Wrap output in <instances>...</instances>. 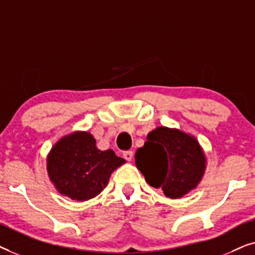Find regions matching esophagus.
Returning a JSON list of instances; mask_svg holds the SVG:
<instances>
[{"mask_svg":"<svg viewBox=\"0 0 255 255\" xmlns=\"http://www.w3.org/2000/svg\"><path fill=\"white\" fill-rule=\"evenodd\" d=\"M123 156H124L125 160H128V161H131L132 158H133V152H132V151L124 152L123 153Z\"/></svg>","mask_w":255,"mask_h":255,"instance_id":"1","label":"esophagus"}]
</instances>
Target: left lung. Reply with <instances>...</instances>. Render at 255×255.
<instances>
[{
  "mask_svg": "<svg viewBox=\"0 0 255 255\" xmlns=\"http://www.w3.org/2000/svg\"><path fill=\"white\" fill-rule=\"evenodd\" d=\"M135 152V166L146 182L161 188L166 197H183L203 179L207 155L193 134L175 128L158 127Z\"/></svg>",
  "mask_w": 255,
  "mask_h": 255,
  "instance_id": "8db88e82",
  "label": "left lung"
}]
</instances>
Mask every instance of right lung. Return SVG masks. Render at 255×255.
Segmentation results:
<instances>
[{
	"mask_svg": "<svg viewBox=\"0 0 255 255\" xmlns=\"http://www.w3.org/2000/svg\"><path fill=\"white\" fill-rule=\"evenodd\" d=\"M125 162L113 149L97 148L90 132L74 131L52 146L46 170L59 194L81 202L96 197L108 186L114 170Z\"/></svg>",
	"mask_w": 255,
	"mask_h": 255,
	"instance_id": "obj_1",
	"label": "right lung"
}]
</instances>
